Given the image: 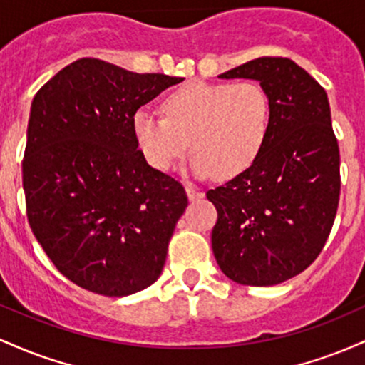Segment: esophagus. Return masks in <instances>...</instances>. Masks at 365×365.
Returning a JSON list of instances; mask_svg holds the SVG:
<instances>
[{"instance_id":"obj_1","label":"esophagus","mask_w":365,"mask_h":365,"mask_svg":"<svg viewBox=\"0 0 365 365\" xmlns=\"http://www.w3.org/2000/svg\"><path fill=\"white\" fill-rule=\"evenodd\" d=\"M187 195H188V200H192V202H194V200H200V199H202L204 192L197 190L195 187H187Z\"/></svg>"}]
</instances>
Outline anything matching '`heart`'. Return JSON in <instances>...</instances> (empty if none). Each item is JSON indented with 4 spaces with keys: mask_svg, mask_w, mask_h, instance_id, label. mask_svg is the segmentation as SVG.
Returning <instances> with one entry per match:
<instances>
[{
    "mask_svg": "<svg viewBox=\"0 0 365 365\" xmlns=\"http://www.w3.org/2000/svg\"><path fill=\"white\" fill-rule=\"evenodd\" d=\"M163 113L139 108L132 132L140 154L154 170L170 171L194 150L197 177L235 178L257 161L273 121L267 92L257 82L192 81L171 91Z\"/></svg>",
    "mask_w": 365,
    "mask_h": 365,
    "instance_id": "obj_1",
    "label": "heart"
}]
</instances>
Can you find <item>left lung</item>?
<instances>
[{"label":"left lung","mask_w":365,"mask_h":365,"mask_svg":"<svg viewBox=\"0 0 365 365\" xmlns=\"http://www.w3.org/2000/svg\"><path fill=\"white\" fill-rule=\"evenodd\" d=\"M267 92V144L245 173L207 192L212 252L233 282L271 287L300 274L328 240L340 202V149L326 91L295 61L264 56L221 73Z\"/></svg>","instance_id":"1"}]
</instances>
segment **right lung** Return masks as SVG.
I'll return each mask as SVG.
<instances>
[{
    "instance_id": "1",
    "label": "right lung",
    "mask_w": 365,
    "mask_h": 365,
    "mask_svg": "<svg viewBox=\"0 0 365 365\" xmlns=\"http://www.w3.org/2000/svg\"><path fill=\"white\" fill-rule=\"evenodd\" d=\"M182 81L82 58L34 96L22 161L27 220L56 269L86 290L132 295L161 274L188 199L148 165L132 115Z\"/></svg>"
}]
</instances>
